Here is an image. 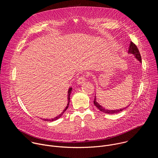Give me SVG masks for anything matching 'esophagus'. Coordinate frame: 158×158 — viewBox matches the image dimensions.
Wrapping results in <instances>:
<instances>
[{"label": "esophagus", "mask_w": 158, "mask_h": 158, "mask_svg": "<svg viewBox=\"0 0 158 158\" xmlns=\"http://www.w3.org/2000/svg\"><path fill=\"white\" fill-rule=\"evenodd\" d=\"M85 81V77L84 76H80V77L77 79V83L78 84H81L84 83Z\"/></svg>", "instance_id": "34e87169"}]
</instances>
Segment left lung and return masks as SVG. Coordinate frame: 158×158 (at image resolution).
Segmentation results:
<instances>
[{"label":"left lung","instance_id":"obj_1","mask_svg":"<svg viewBox=\"0 0 158 158\" xmlns=\"http://www.w3.org/2000/svg\"><path fill=\"white\" fill-rule=\"evenodd\" d=\"M128 54H132L134 56L135 58L136 59H138L141 63V57L139 53V51L137 48V46L135 45L132 42H130V45H129V51H128ZM94 105L97 107V108L99 109V110H101V112H104V113H106V114H118L119 112L123 111V110H124L125 109H126L129 106H127L126 107L124 108H121L120 109H114V110H109V109H106L105 108H104L102 106H101L97 101H96V98L95 96V98L94 100Z\"/></svg>","mask_w":158,"mask_h":158}]
</instances>
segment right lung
<instances>
[{"label":"right lung","instance_id":"1","mask_svg":"<svg viewBox=\"0 0 158 158\" xmlns=\"http://www.w3.org/2000/svg\"><path fill=\"white\" fill-rule=\"evenodd\" d=\"M72 89H73L72 87H70V88L69 89V90H68V94H67V101H68V102H67V106H66L65 108L64 109V110L62 111V113L60 114L59 115H58L57 116L54 118H52V119H43V120L46 121H51V122H52V121H56V120L59 119V118L62 116V115L64 113V112L66 110V109H67V108H68V107H69V102H70V95H71V94Z\"/></svg>","mask_w":158,"mask_h":158}]
</instances>
